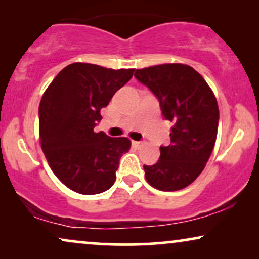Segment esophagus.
Listing matches in <instances>:
<instances>
[{"mask_svg":"<svg viewBox=\"0 0 259 259\" xmlns=\"http://www.w3.org/2000/svg\"><path fill=\"white\" fill-rule=\"evenodd\" d=\"M132 145H133V146L134 147H137V148H139V147H141V146H143V145H144V143H143V141H132Z\"/></svg>","mask_w":259,"mask_h":259,"instance_id":"esophagus-1","label":"esophagus"}]
</instances>
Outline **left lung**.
Segmentation results:
<instances>
[{"instance_id": "obj_1", "label": "left lung", "mask_w": 259, "mask_h": 259, "mask_svg": "<svg viewBox=\"0 0 259 259\" xmlns=\"http://www.w3.org/2000/svg\"><path fill=\"white\" fill-rule=\"evenodd\" d=\"M136 79L158 99L171 121V144L160 146L154 165H144L145 177L160 191L182 190L205 167L217 138L219 109L213 92L192 67L166 63L137 69Z\"/></svg>"}]
</instances>
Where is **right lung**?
Wrapping results in <instances>:
<instances>
[{
  "label": "right lung",
  "mask_w": 259,
  "mask_h": 259,
  "mask_svg": "<svg viewBox=\"0 0 259 259\" xmlns=\"http://www.w3.org/2000/svg\"><path fill=\"white\" fill-rule=\"evenodd\" d=\"M134 69L72 63L52 81L38 107L40 141L54 175L70 190L98 194L115 182L127 138L94 132L101 108L133 76Z\"/></svg>",
  "instance_id": "right-lung-1"
}]
</instances>
